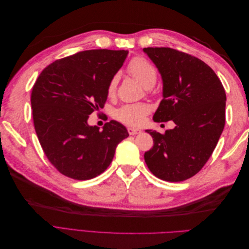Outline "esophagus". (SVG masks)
<instances>
[{
  "instance_id": "1",
  "label": "esophagus",
  "mask_w": 249,
  "mask_h": 249,
  "mask_svg": "<svg viewBox=\"0 0 249 249\" xmlns=\"http://www.w3.org/2000/svg\"><path fill=\"white\" fill-rule=\"evenodd\" d=\"M127 132H129L130 135H136V134H140L141 130L136 129V127H127Z\"/></svg>"
}]
</instances>
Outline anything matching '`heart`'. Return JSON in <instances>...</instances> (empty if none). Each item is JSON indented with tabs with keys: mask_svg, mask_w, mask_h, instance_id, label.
I'll use <instances>...</instances> for the list:
<instances>
[{
	"mask_svg": "<svg viewBox=\"0 0 249 249\" xmlns=\"http://www.w3.org/2000/svg\"><path fill=\"white\" fill-rule=\"evenodd\" d=\"M127 71L131 76L137 80L145 89L152 88L157 81V71L155 67L147 60L141 57H136L127 65ZM117 77H113L108 86V94L113 95L116 91ZM150 108L147 104H129L117 109L114 116L119 122L129 125H140L143 124L145 116L148 114Z\"/></svg>",
	"mask_w": 249,
	"mask_h": 249,
	"instance_id": "b5f03b06",
	"label": "heart"
}]
</instances>
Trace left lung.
I'll use <instances>...</instances> for the list:
<instances>
[{
  "label": "left lung",
  "mask_w": 249,
  "mask_h": 249,
  "mask_svg": "<svg viewBox=\"0 0 249 249\" xmlns=\"http://www.w3.org/2000/svg\"><path fill=\"white\" fill-rule=\"evenodd\" d=\"M163 82V100L154 122L176 126L160 134L146 130L154 146L144 154L148 169L167 182L195 176L207 163L225 124L224 88L200 59L170 48H145Z\"/></svg>",
  "instance_id": "1"
}]
</instances>
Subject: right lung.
<instances>
[{"instance_id": "obj_1", "label": "right lung", "mask_w": 249, "mask_h": 249, "mask_svg": "<svg viewBox=\"0 0 249 249\" xmlns=\"http://www.w3.org/2000/svg\"><path fill=\"white\" fill-rule=\"evenodd\" d=\"M127 51L89 50L56 60L44 69L31 94L34 127L49 161L63 176L90 179L108 168L116 146L129 136L115 120L88 124L104 108L111 79Z\"/></svg>"}]
</instances>
